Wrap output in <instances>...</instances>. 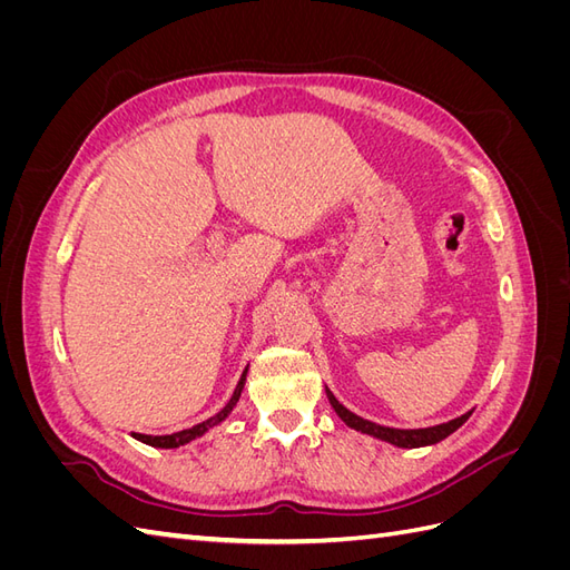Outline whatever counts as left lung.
Listing matches in <instances>:
<instances>
[{"mask_svg": "<svg viewBox=\"0 0 570 570\" xmlns=\"http://www.w3.org/2000/svg\"><path fill=\"white\" fill-rule=\"evenodd\" d=\"M325 392H327V400H331V404H333L337 416H340L344 423H347L350 428L361 430V433L373 435V438H377V440H385V442H390V444H394V446H406V450H413V446L435 444V442L444 440L446 435H452L454 430L461 428L465 421H469V416H471V411H469V413H463V416H459V419H454V421H450V423H440V425H433V428H419V430L385 428V425H377V423H371V421H366V419L356 416V413H352L347 406H342V404L335 400L331 390H325Z\"/></svg>", "mask_w": 570, "mask_h": 570, "instance_id": "obj_1", "label": "left lung"}]
</instances>
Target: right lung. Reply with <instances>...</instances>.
Here are the masks:
<instances>
[{"mask_svg": "<svg viewBox=\"0 0 570 570\" xmlns=\"http://www.w3.org/2000/svg\"><path fill=\"white\" fill-rule=\"evenodd\" d=\"M245 381H247V368H245L243 377H239V383H237V387H235V392H233V396H230V402H228L226 406H223V409L216 413V416L206 419V421H202V423H197V425H193V428H187V430H180V433H170V435H142V433H132V438L145 442V444H149V446H159V450H176V446H180V444H187V442H193V440L202 438V435L206 433V430H212V428H216L218 423H223V421L228 419V413L235 409V404H237V400H239V394H243Z\"/></svg>", "mask_w": 570, "mask_h": 570, "instance_id": "add662e5", "label": "right lung"}]
</instances>
